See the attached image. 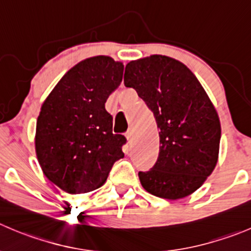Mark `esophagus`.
I'll return each mask as SVG.
<instances>
[{"label":"esophagus","instance_id":"34e87169","mask_svg":"<svg viewBox=\"0 0 251 251\" xmlns=\"http://www.w3.org/2000/svg\"><path fill=\"white\" fill-rule=\"evenodd\" d=\"M126 137H127V142L130 145H132L135 142V136H133V130H128L127 133H126Z\"/></svg>","mask_w":251,"mask_h":251}]
</instances>
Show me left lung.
Returning a JSON list of instances; mask_svg holds the SVG:
<instances>
[{"label":"left lung","mask_w":251,"mask_h":251,"mask_svg":"<svg viewBox=\"0 0 251 251\" xmlns=\"http://www.w3.org/2000/svg\"><path fill=\"white\" fill-rule=\"evenodd\" d=\"M124 83L133 88L154 115L159 155L141 185L157 198L179 200L195 193L218 160L221 123L195 75L182 62L151 55L126 65Z\"/></svg>","instance_id":"1"}]
</instances>
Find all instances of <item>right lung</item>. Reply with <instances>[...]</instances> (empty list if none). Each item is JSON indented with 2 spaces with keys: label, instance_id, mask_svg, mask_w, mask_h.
I'll use <instances>...</instances> for the list:
<instances>
[{
  "label": "right lung",
  "instance_id": "obj_1",
  "mask_svg": "<svg viewBox=\"0 0 251 251\" xmlns=\"http://www.w3.org/2000/svg\"><path fill=\"white\" fill-rule=\"evenodd\" d=\"M123 62L94 56L66 72L41 105L35 152L43 173L69 194L100 187L116 160L124 158L125 136L113 133L106 99L123 81Z\"/></svg>",
  "mask_w": 251,
  "mask_h": 251
}]
</instances>
